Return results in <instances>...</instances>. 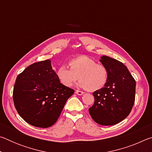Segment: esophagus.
<instances>
[{"label": "esophagus", "instance_id": "1", "mask_svg": "<svg viewBox=\"0 0 152 152\" xmlns=\"http://www.w3.org/2000/svg\"><path fill=\"white\" fill-rule=\"evenodd\" d=\"M76 93L78 94V95H82L84 94V92L80 91H76Z\"/></svg>", "mask_w": 152, "mask_h": 152}]
</instances>
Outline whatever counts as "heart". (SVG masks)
<instances>
[{"label":"heart","instance_id":"heart-1","mask_svg":"<svg viewBox=\"0 0 152 152\" xmlns=\"http://www.w3.org/2000/svg\"><path fill=\"white\" fill-rule=\"evenodd\" d=\"M70 68L65 64L59 67L57 76L61 83L71 87L78 78V86L90 91H95L103 87L109 78V71L104 66L99 64L86 56H79L69 62Z\"/></svg>","mask_w":152,"mask_h":152}]
</instances>
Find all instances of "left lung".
I'll return each instance as SVG.
<instances>
[{
    "instance_id": "8db88e82",
    "label": "left lung",
    "mask_w": 152,
    "mask_h": 152,
    "mask_svg": "<svg viewBox=\"0 0 152 152\" xmlns=\"http://www.w3.org/2000/svg\"><path fill=\"white\" fill-rule=\"evenodd\" d=\"M100 61L109 71L103 88L94 91V103L89 109L91 117L101 125H113L125 119L135 102V80L124 64L107 56Z\"/></svg>"
}]
</instances>
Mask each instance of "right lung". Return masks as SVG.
I'll list each match as a JSON object with an SVG mask.
<instances>
[{"instance_id": "obj_1", "label": "right lung", "mask_w": 152, "mask_h": 152, "mask_svg": "<svg viewBox=\"0 0 152 152\" xmlns=\"http://www.w3.org/2000/svg\"><path fill=\"white\" fill-rule=\"evenodd\" d=\"M74 90L64 86L51 67V60L28 66L17 77L13 101L25 121L37 127L53 125Z\"/></svg>"}]
</instances>
